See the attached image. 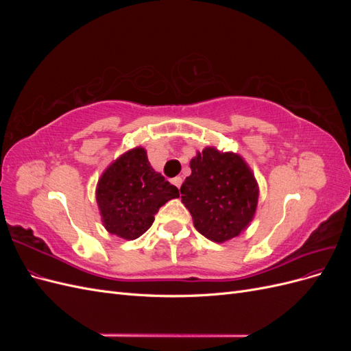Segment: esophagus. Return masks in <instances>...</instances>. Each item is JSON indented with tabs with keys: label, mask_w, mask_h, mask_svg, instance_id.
Here are the masks:
<instances>
[{
	"label": "esophagus",
	"mask_w": 351,
	"mask_h": 351,
	"mask_svg": "<svg viewBox=\"0 0 351 351\" xmlns=\"http://www.w3.org/2000/svg\"><path fill=\"white\" fill-rule=\"evenodd\" d=\"M173 183L180 189V186H182V183H183V180H182V177H174L173 178Z\"/></svg>",
	"instance_id": "obj_1"
}]
</instances>
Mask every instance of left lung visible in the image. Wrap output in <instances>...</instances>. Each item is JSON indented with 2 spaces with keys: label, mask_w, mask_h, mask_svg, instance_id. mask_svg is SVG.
I'll return each mask as SVG.
<instances>
[{
  "label": "left lung",
  "mask_w": 351,
  "mask_h": 351,
  "mask_svg": "<svg viewBox=\"0 0 351 351\" xmlns=\"http://www.w3.org/2000/svg\"><path fill=\"white\" fill-rule=\"evenodd\" d=\"M182 184V202L202 236L224 243L249 227L258 206L259 187L244 159L232 152L205 147L190 161Z\"/></svg>",
  "instance_id": "obj_1"
}]
</instances>
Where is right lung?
Instances as JSON below:
<instances>
[{"mask_svg": "<svg viewBox=\"0 0 351 351\" xmlns=\"http://www.w3.org/2000/svg\"><path fill=\"white\" fill-rule=\"evenodd\" d=\"M178 196V189L155 171L141 146L117 158L97 186L104 227L125 240L141 237L158 209Z\"/></svg>", "mask_w": 351, "mask_h": 351, "instance_id": "1", "label": "right lung"}]
</instances>
